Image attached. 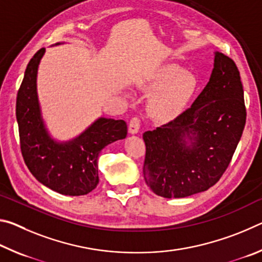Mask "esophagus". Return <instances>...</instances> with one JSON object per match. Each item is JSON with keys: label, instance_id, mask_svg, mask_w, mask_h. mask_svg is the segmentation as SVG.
Here are the masks:
<instances>
[{"label": "esophagus", "instance_id": "esophagus-1", "mask_svg": "<svg viewBox=\"0 0 262 262\" xmlns=\"http://www.w3.org/2000/svg\"><path fill=\"white\" fill-rule=\"evenodd\" d=\"M140 126H141V120L137 117L132 118V120L128 125V130H129L130 134H136L140 130Z\"/></svg>", "mask_w": 262, "mask_h": 262}]
</instances>
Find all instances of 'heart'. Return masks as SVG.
I'll list each match as a JSON object with an SVG mask.
<instances>
[{"instance_id":"heart-1","label":"heart","mask_w":262,"mask_h":262,"mask_svg":"<svg viewBox=\"0 0 262 262\" xmlns=\"http://www.w3.org/2000/svg\"><path fill=\"white\" fill-rule=\"evenodd\" d=\"M154 86L162 89L154 100V112L159 118H168L178 112L192 96L195 79L177 66H167L155 78Z\"/></svg>"}]
</instances>
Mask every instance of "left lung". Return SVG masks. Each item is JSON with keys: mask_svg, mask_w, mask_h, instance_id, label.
<instances>
[{"mask_svg": "<svg viewBox=\"0 0 262 262\" xmlns=\"http://www.w3.org/2000/svg\"><path fill=\"white\" fill-rule=\"evenodd\" d=\"M245 122L239 70L232 59L217 52L209 82L192 106L174 120L143 134L145 184L167 199L210 188L231 162ZM189 134L194 142L186 147L183 139Z\"/></svg>", "mask_w": 262, "mask_h": 262, "instance_id": "1", "label": "left lung"}]
</instances>
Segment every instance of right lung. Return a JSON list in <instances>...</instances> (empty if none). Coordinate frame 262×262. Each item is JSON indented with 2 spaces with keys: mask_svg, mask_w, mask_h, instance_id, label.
Listing matches in <instances>:
<instances>
[{
  "mask_svg": "<svg viewBox=\"0 0 262 262\" xmlns=\"http://www.w3.org/2000/svg\"><path fill=\"white\" fill-rule=\"evenodd\" d=\"M45 48L30 60L16 100L21 156L35 179L55 192L79 196L99 183L98 156L106 145L127 136L123 120L100 118L76 140L59 144L43 126L37 97V72Z\"/></svg>",
  "mask_w": 262,
  "mask_h": 262,
  "instance_id": "obj_1",
  "label": "right lung"
}]
</instances>
